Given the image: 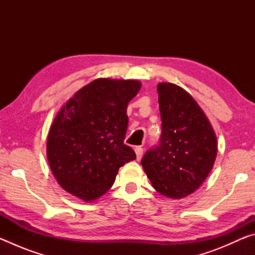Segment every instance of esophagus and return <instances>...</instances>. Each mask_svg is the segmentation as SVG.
Listing matches in <instances>:
<instances>
[{
  "instance_id": "1",
  "label": "esophagus",
  "mask_w": 255,
  "mask_h": 255,
  "mask_svg": "<svg viewBox=\"0 0 255 255\" xmlns=\"http://www.w3.org/2000/svg\"><path fill=\"white\" fill-rule=\"evenodd\" d=\"M135 152H136L137 159H138V161H139V159L141 158V156H143V152H144L143 147H140V146H137V147L135 148Z\"/></svg>"
}]
</instances>
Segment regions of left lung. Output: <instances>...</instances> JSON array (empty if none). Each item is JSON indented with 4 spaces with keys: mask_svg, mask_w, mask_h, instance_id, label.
I'll return each mask as SVG.
<instances>
[{
    "mask_svg": "<svg viewBox=\"0 0 255 255\" xmlns=\"http://www.w3.org/2000/svg\"><path fill=\"white\" fill-rule=\"evenodd\" d=\"M162 118L159 145L146 152L141 165L153 188L182 199L204 183L217 155V137L205 112L181 86L157 84Z\"/></svg>",
    "mask_w": 255,
    "mask_h": 255,
    "instance_id": "left-lung-1",
    "label": "left lung"
}]
</instances>
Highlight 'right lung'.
<instances>
[{
  "instance_id": "obj_1",
  "label": "right lung",
  "mask_w": 255,
  "mask_h": 255,
  "mask_svg": "<svg viewBox=\"0 0 255 255\" xmlns=\"http://www.w3.org/2000/svg\"><path fill=\"white\" fill-rule=\"evenodd\" d=\"M140 86L136 80L101 77L60 108L47 136V158L65 191L85 202L97 200L112 187L119 167L136 158L124 139L127 106Z\"/></svg>"
}]
</instances>
